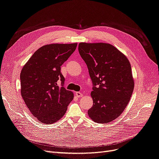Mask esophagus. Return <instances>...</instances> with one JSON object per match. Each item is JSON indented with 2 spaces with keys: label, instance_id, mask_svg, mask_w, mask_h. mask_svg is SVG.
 <instances>
[{
  "label": "esophagus",
  "instance_id": "1",
  "mask_svg": "<svg viewBox=\"0 0 159 159\" xmlns=\"http://www.w3.org/2000/svg\"><path fill=\"white\" fill-rule=\"evenodd\" d=\"M75 95L77 97V98H81V97L82 96V93H80V92H76L75 93Z\"/></svg>",
  "mask_w": 159,
  "mask_h": 159
}]
</instances>
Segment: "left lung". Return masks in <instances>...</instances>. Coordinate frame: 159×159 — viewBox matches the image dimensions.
Masks as SVG:
<instances>
[{"mask_svg": "<svg viewBox=\"0 0 159 159\" xmlns=\"http://www.w3.org/2000/svg\"><path fill=\"white\" fill-rule=\"evenodd\" d=\"M79 52L93 85V104L88 114L96 123L112 121L122 114L133 92L134 82L129 61L117 48L106 43L82 42Z\"/></svg>", "mask_w": 159, "mask_h": 159, "instance_id": "1", "label": "left lung"}]
</instances>
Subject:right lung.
Here are the masks:
<instances>
[{
	"label": "right lung",
	"mask_w": 159,
	"mask_h": 159,
	"mask_svg": "<svg viewBox=\"0 0 159 159\" xmlns=\"http://www.w3.org/2000/svg\"><path fill=\"white\" fill-rule=\"evenodd\" d=\"M77 43H52L38 49L23 66L20 75V93L30 112L47 125L63 117L73 93L63 87L65 79L61 66L77 48ZM62 82V87L57 82Z\"/></svg>",
	"instance_id": "right-lung-1"
}]
</instances>
